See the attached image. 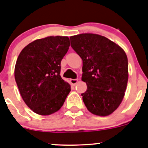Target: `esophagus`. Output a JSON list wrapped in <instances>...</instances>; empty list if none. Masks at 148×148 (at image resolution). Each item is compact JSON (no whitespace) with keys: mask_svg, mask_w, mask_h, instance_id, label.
<instances>
[{"mask_svg":"<svg viewBox=\"0 0 148 148\" xmlns=\"http://www.w3.org/2000/svg\"><path fill=\"white\" fill-rule=\"evenodd\" d=\"M77 82H78V79H70V82H71V84L72 85V86H75L76 84L77 83Z\"/></svg>","mask_w":148,"mask_h":148,"instance_id":"34e87169","label":"esophagus"}]
</instances>
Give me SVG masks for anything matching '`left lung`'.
<instances>
[{
  "mask_svg": "<svg viewBox=\"0 0 148 148\" xmlns=\"http://www.w3.org/2000/svg\"><path fill=\"white\" fill-rule=\"evenodd\" d=\"M71 46L82 60V80L87 90L82 100L91 114L106 116L116 110L128 79L127 58L123 49L104 36L80 34L70 37Z\"/></svg>",
  "mask_w": 148,
  "mask_h": 148,
  "instance_id": "obj_1",
  "label": "left lung"
}]
</instances>
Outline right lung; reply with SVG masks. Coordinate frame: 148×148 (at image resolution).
I'll return each mask as SVG.
<instances>
[{
    "instance_id": "add662e5",
    "label": "right lung",
    "mask_w": 148,
    "mask_h": 148,
    "mask_svg": "<svg viewBox=\"0 0 148 148\" xmlns=\"http://www.w3.org/2000/svg\"><path fill=\"white\" fill-rule=\"evenodd\" d=\"M69 46L68 37L50 36L30 42L18 56L14 79L23 101L36 114L57 112L71 91L60 76L61 60Z\"/></svg>"
}]
</instances>
